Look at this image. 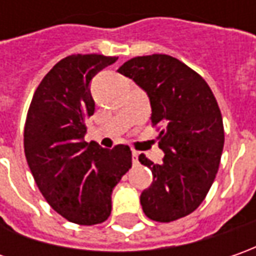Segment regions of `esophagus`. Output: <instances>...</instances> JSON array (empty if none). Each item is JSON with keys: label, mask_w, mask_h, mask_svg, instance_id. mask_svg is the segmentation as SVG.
Returning <instances> with one entry per match:
<instances>
[{"label": "esophagus", "mask_w": 256, "mask_h": 256, "mask_svg": "<svg viewBox=\"0 0 256 256\" xmlns=\"http://www.w3.org/2000/svg\"><path fill=\"white\" fill-rule=\"evenodd\" d=\"M138 151H132V162L134 164H138Z\"/></svg>", "instance_id": "1"}]
</instances>
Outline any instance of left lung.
<instances>
[{"mask_svg":"<svg viewBox=\"0 0 256 256\" xmlns=\"http://www.w3.org/2000/svg\"><path fill=\"white\" fill-rule=\"evenodd\" d=\"M118 72L148 94L165 152L161 164L140 155L154 175L141 194L142 211L152 221H176L201 205L218 172L225 141L221 110L201 75L170 55L135 56Z\"/></svg>","mask_w":256,"mask_h":256,"instance_id":"obj_1","label":"left lung"}]
</instances>
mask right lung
Listing matches in <instances>:
<instances>
[{"label":"right lung","mask_w":256,"mask_h":256,"mask_svg":"<svg viewBox=\"0 0 256 256\" xmlns=\"http://www.w3.org/2000/svg\"><path fill=\"white\" fill-rule=\"evenodd\" d=\"M116 56L62 58L35 90L24 126V152L38 190L55 212L78 225L111 215V194L132 165L128 145L101 148L84 141L95 102L90 82Z\"/></svg>","instance_id":"add662e5"}]
</instances>
